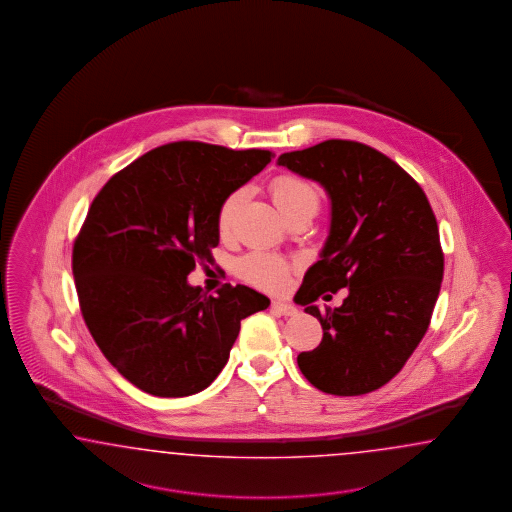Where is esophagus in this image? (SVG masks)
<instances>
[{
    "mask_svg": "<svg viewBox=\"0 0 512 512\" xmlns=\"http://www.w3.org/2000/svg\"><path fill=\"white\" fill-rule=\"evenodd\" d=\"M270 310L274 311V313H278V315H285V317H293V315H296L295 306H291V304H287V302H283V300H274V302L270 304Z\"/></svg>",
    "mask_w": 512,
    "mask_h": 512,
    "instance_id": "34e87169",
    "label": "esophagus"
}]
</instances>
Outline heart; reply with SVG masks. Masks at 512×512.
Masks as SVG:
<instances>
[{
  "label": "heart",
  "instance_id": "obj_1",
  "mask_svg": "<svg viewBox=\"0 0 512 512\" xmlns=\"http://www.w3.org/2000/svg\"><path fill=\"white\" fill-rule=\"evenodd\" d=\"M270 193L272 199L276 202L283 216H291L302 208H311L317 212L319 208V193L317 189L311 186L310 182L291 176V174H281L276 176L270 184ZM244 201V191L236 189L229 193L223 202L219 204L217 210V231L227 238L234 231V223L238 210ZM238 276L248 281L251 285L264 289V291H279L287 285V279L291 274V264L274 255L268 253H249L238 261Z\"/></svg>",
  "mask_w": 512,
  "mask_h": 512
}]
</instances>
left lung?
Returning <instances> with one entry per match:
<instances>
[{
  "label": "left lung",
  "mask_w": 512,
  "mask_h": 512,
  "mask_svg": "<svg viewBox=\"0 0 512 512\" xmlns=\"http://www.w3.org/2000/svg\"><path fill=\"white\" fill-rule=\"evenodd\" d=\"M278 165L319 182L332 201L321 261L296 293L323 340L298 355V368L326 394H368L402 370L430 326L445 266L434 210L396 161L362 142L325 140ZM345 286L340 309L314 306Z\"/></svg>",
  "instance_id": "obj_1"
}]
</instances>
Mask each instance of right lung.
<instances>
[{
    "mask_svg": "<svg viewBox=\"0 0 512 512\" xmlns=\"http://www.w3.org/2000/svg\"><path fill=\"white\" fill-rule=\"evenodd\" d=\"M272 157L178 140L140 155L95 195L73 244L78 304L101 353L140 390L201 392L227 364L242 319L268 308L246 285L208 295L187 274L212 263L219 204Z\"/></svg>",
    "mask_w": 512,
    "mask_h": 512,
    "instance_id": "obj_1",
    "label": "right lung"
}]
</instances>
